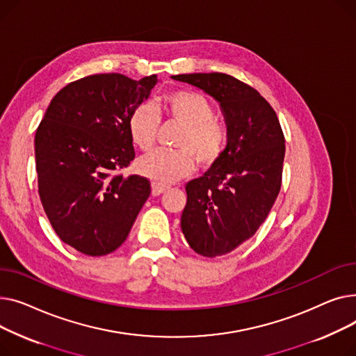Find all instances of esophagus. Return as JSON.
<instances>
[{"instance_id":"obj_1","label":"esophagus","mask_w":356,"mask_h":356,"mask_svg":"<svg viewBox=\"0 0 356 356\" xmlns=\"http://www.w3.org/2000/svg\"><path fill=\"white\" fill-rule=\"evenodd\" d=\"M166 190H168V186H166V185H162V184H159V182H152V195H154V197L161 195V194L165 193Z\"/></svg>"}]
</instances>
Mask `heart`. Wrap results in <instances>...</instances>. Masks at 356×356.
Masks as SVG:
<instances>
[{
    "label": "heart",
    "mask_w": 356,
    "mask_h": 356,
    "mask_svg": "<svg viewBox=\"0 0 356 356\" xmlns=\"http://www.w3.org/2000/svg\"><path fill=\"white\" fill-rule=\"evenodd\" d=\"M163 111L179 123L177 149H158L136 162L140 175L156 182H174L194 170L195 159L202 166L214 165L222 155L228 132L225 124L214 118L211 102L191 90H177L165 96ZM159 127V112L151 102H143L132 111L128 131L132 142L142 151L151 149Z\"/></svg>",
    "instance_id": "obj_1"
}]
</instances>
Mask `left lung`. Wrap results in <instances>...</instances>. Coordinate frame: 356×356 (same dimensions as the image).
<instances>
[{
	"label": "left lung",
	"mask_w": 356,
	"mask_h": 356,
	"mask_svg": "<svg viewBox=\"0 0 356 356\" xmlns=\"http://www.w3.org/2000/svg\"><path fill=\"white\" fill-rule=\"evenodd\" d=\"M218 102L228 132L221 158L186 184L181 229L195 253L217 257L253 237L282 185L284 136L276 112L253 88L224 73L172 76Z\"/></svg>",
	"instance_id": "obj_1"
}]
</instances>
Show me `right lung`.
<instances>
[{
  "label": "right lung",
  "mask_w": 356,
  "mask_h": 356,
  "mask_svg": "<svg viewBox=\"0 0 356 356\" xmlns=\"http://www.w3.org/2000/svg\"><path fill=\"white\" fill-rule=\"evenodd\" d=\"M158 81L119 73L76 80L51 99L35 132L41 204L61 241L83 254L120 247L151 194L146 178L112 172L134 161L128 119Z\"/></svg>",
  "instance_id": "1"
}]
</instances>
